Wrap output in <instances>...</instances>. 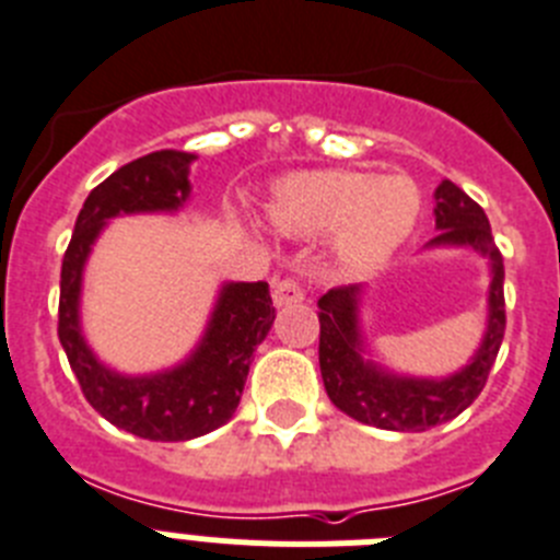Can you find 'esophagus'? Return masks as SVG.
<instances>
[{"mask_svg": "<svg viewBox=\"0 0 560 560\" xmlns=\"http://www.w3.org/2000/svg\"><path fill=\"white\" fill-rule=\"evenodd\" d=\"M304 284L299 279H279L273 284V301L276 307H287V304H299L304 301Z\"/></svg>", "mask_w": 560, "mask_h": 560, "instance_id": "esophagus-1", "label": "esophagus"}]
</instances>
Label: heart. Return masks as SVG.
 I'll return each instance as SVG.
<instances>
[{"mask_svg":"<svg viewBox=\"0 0 560 560\" xmlns=\"http://www.w3.org/2000/svg\"><path fill=\"white\" fill-rule=\"evenodd\" d=\"M422 211L420 188L406 174L377 177L354 168L299 172L276 183L270 220L287 233L327 236L347 270H374L411 236Z\"/></svg>","mask_w":560,"mask_h":560,"instance_id":"b5f03b06","label":"heart"}]
</instances>
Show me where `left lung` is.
<instances>
[{"mask_svg":"<svg viewBox=\"0 0 560 560\" xmlns=\"http://www.w3.org/2000/svg\"><path fill=\"white\" fill-rule=\"evenodd\" d=\"M434 217L440 233L431 240V245H468L485 253L493 265L488 332L476 358L462 372L451 374L445 381H415L363 363L361 329H358L361 287H332L318 299V363L329 400L352 420L383 431H428L462 415L482 395L508 327L502 253L495 247L482 206L451 179H442L436 188Z\"/></svg>","mask_w":560,"mask_h":560,"instance_id":"obj_1","label":"left lung"}]
</instances>
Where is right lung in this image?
<instances>
[{"instance_id":"obj_1","label":"right lung","mask_w":560,"mask_h":560,"mask_svg":"<svg viewBox=\"0 0 560 560\" xmlns=\"http://www.w3.org/2000/svg\"><path fill=\"white\" fill-rule=\"evenodd\" d=\"M188 152H152L120 165L95 186L78 213L75 231L61 261L58 340L78 386L101 417L129 434L154 442H183L225 425L240 406L253 352L276 318L267 281L225 284L197 352L183 366L145 377L112 372L84 343L78 327L81 273L92 242L106 220L118 213L177 211L188 199Z\"/></svg>"}]
</instances>
